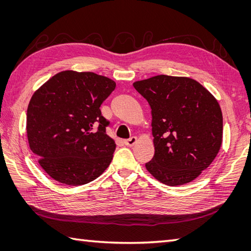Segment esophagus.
<instances>
[{
  "label": "esophagus",
  "mask_w": 251,
  "mask_h": 251,
  "mask_svg": "<svg viewBox=\"0 0 251 251\" xmlns=\"http://www.w3.org/2000/svg\"><path fill=\"white\" fill-rule=\"evenodd\" d=\"M124 142H125L126 146H127V147H133L134 144H135L136 142H137V138H136V137H131L130 139L125 140Z\"/></svg>",
  "instance_id": "34e87169"
}]
</instances>
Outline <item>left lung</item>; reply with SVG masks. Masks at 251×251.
<instances>
[{"instance_id": "8db88e82", "label": "left lung", "mask_w": 251, "mask_h": 251, "mask_svg": "<svg viewBox=\"0 0 251 251\" xmlns=\"http://www.w3.org/2000/svg\"><path fill=\"white\" fill-rule=\"evenodd\" d=\"M133 86L151 109L155 155L146 163L148 172L170 186L198 178L222 144L223 116L215 96L186 76L161 74Z\"/></svg>"}]
</instances>
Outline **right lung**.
I'll return each instance as SVG.
<instances>
[{
    "label": "right lung",
    "mask_w": 251,
    "mask_h": 251,
    "mask_svg": "<svg viewBox=\"0 0 251 251\" xmlns=\"http://www.w3.org/2000/svg\"><path fill=\"white\" fill-rule=\"evenodd\" d=\"M116 87L93 72H58L33 93L27 109L30 150L55 181L79 186L110 165L116 149L105 134L100 104Z\"/></svg>",
    "instance_id": "obj_1"
}]
</instances>
